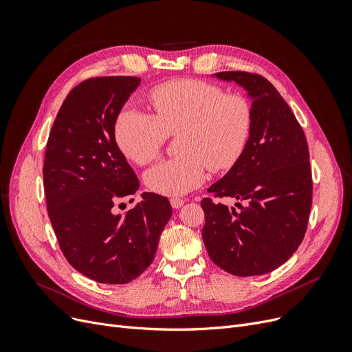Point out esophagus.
<instances>
[{
    "label": "esophagus",
    "mask_w": 352,
    "mask_h": 352,
    "mask_svg": "<svg viewBox=\"0 0 352 352\" xmlns=\"http://www.w3.org/2000/svg\"><path fill=\"white\" fill-rule=\"evenodd\" d=\"M170 204H172L173 208H180L185 204V201L180 199V198H172V199H170Z\"/></svg>",
    "instance_id": "esophagus-1"
}]
</instances>
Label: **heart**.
I'll use <instances>...</instances> for the list:
<instances>
[{
  "mask_svg": "<svg viewBox=\"0 0 352 352\" xmlns=\"http://www.w3.org/2000/svg\"><path fill=\"white\" fill-rule=\"evenodd\" d=\"M154 116L126 107L114 120L116 145L131 162L145 166L162 153L167 135L177 131L175 158L160 162L144 176L153 192L188 194L212 172L230 168L242 155L252 127V109L241 94H225L219 85L175 79L148 92Z\"/></svg>",
  "mask_w": 352,
  "mask_h": 352,
  "instance_id": "1",
  "label": "heart"
}]
</instances>
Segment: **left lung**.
Instances as JSON below:
<instances>
[{"instance_id":"8db88e82","label":"left lung","mask_w":352,"mask_h":352,"mask_svg":"<svg viewBox=\"0 0 352 352\" xmlns=\"http://www.w3.org/2000/svg\"><path fill=\"white\" fill-rule=\"evenodd\" d=\"M214 76L248 92L252 127L238 162L208 188L216 198L236 199L238 208L202 199V239L220 269L260 276L289 260L304 239L313 201L310 154L301 124L267 79L248 72Z\"/></svg>"}]
</instances>
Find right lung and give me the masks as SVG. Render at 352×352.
Masks as SVG:
<instances>
[{
    "mask_svg": "<svg viewBox=\"0 0 352 352\" xmlns=\"http://www.w3.org/2000/svg\"><path fill=\"white\" fill-rule=\"evenodd\" d=\"M140 82L133 76L80 82L63 102L47 142L42 173L60 250L72 267L100 283L123 285L141 276L172 217L168 199L154 192H144L124 216L113 211L140 188L113 136L116 117Z\"/></svg>",
    "mask_w": 352,
    "mask_h": 352,
    "instance_id": "obj_1",
    "label": "right lung"
}]
</instances>
